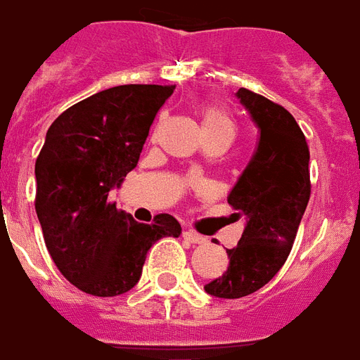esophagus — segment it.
<instances>
[{
    "label": "esophagus",
    "mask_w": 360,
    "mask_h": 360,
    "mask_svg": "<svg viewBox=\"0 0 360 360\" xmlns=\"http://www.w3.org/2000/svg\"><path fill=\"white\" fill-rule=\"evenodd\" d=\"M182 235H184V239H186V241H190L191 245H202V243H207V239H205L202 235L195 233V231H191V229H186Z\"/></svg>",
    "instance_id": "obj_1"
}]
</instances>
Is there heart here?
<instances>
[{"label": "heart", "mask_w": 360, "mask_h": 360, "mask_svg": "<svg viewBox=\"0 0 360 360\" xmlns=\"http://www.w3.org/2000/svg\"><path fill=\"white\" fill-rule=\"evenodd\" d=\"M202 131L205 132H228L233 136V123L221 108L207 106L202 110Z\"/></svg>", "instance_id": "heart-1"}]
</instances>
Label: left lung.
I'll use <instances>...</instances> for the list:
<instances>
[{"label": "left lung", "instance_id": "1", "mask_svg": "<svg viewBox=\"0 0 360 360\" xmlns=\"http://www.w3.org/2000/svg\"><path fill=\"white\" fill-rule=\"evenodd\" d=\"M237 98L260 132L258 148L228 197L235 218H245V229L237 247L226 248L228 269L205 285L216 298L231 300L260 290L277 275L311 195L309 148L296 119L248 89H239Z\"/></svg>", "mask_w": 360, "mask_h": 360}]
</instances>
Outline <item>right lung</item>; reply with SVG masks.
<instances>
[{"label": "right lung", "mask_w": 360, "mask_h": 360, "mask_svg": "<svg viewBox=\"0 0 360 360\" xmlns=\"http://www.w3.org/2000/svg\"><path fill=\"white\" fill-rule=\"evenodd\" d=\"M174 89H106L68 108L49 127L36 159V212L58 271L91 296L131 290L151 245L182 233L174 216L139 224L108 199L139 165L151 123Z\"/></svg>", "instance_id": "add662e5"}]
</instances>
